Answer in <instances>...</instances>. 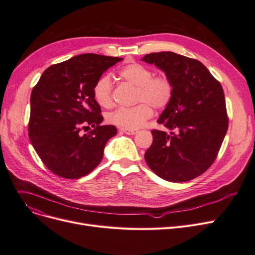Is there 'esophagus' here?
Masks as SVG:
<instances>
[{
  "label": "esophagus",
  "instance_id": "esophagus-1",
  "mask_svg": "<svg viewBox=\"0 0 255 255\" xmlns=\"http://www.w3.org/2000/svg\"><path fill=\"white\" fill-rule=\"evenodd\" d=\"M121 131L124 132V133H126L128 135H133L138 132L136 129H127V128H121Z\"/></svg>",
  "mask_w": 255,
  "mask_h": 255
}]
</instances>
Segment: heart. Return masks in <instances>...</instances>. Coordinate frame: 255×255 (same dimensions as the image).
<instances>
[{"instance_id": "b5f03b06", "label": "heart", "mask_w": 255, "mask_h": 255, "mask_svg": "<svg viewBox=\"0 0 255 255\" xmlns=\"http://www.w3.org/2000/svg\"><path fill=\"white\" fill-rule=\"evenodd\" d=\"M122 78L137 87L135 101L142 102L131 108H118L107 115V122L121 128L136 129L153 116L154 108L167 106L173 96V84L167 76H153V72L140 63L126 65L120 72ZM113 80L104 75L97 80L93 88L95 101L101 107L113 104Z\"/></svg>"}]
</instances>
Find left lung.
I'll return each instance as SVG.
<instances>
[{"label": "left lung", "instance_id": "left-lung-1", "mask_svg": "<svg viewBox=\"0 0 255 255\" xmlns=\"http://www.w3.org/2000/svg\"><path fill=\"white\" fill-rule=\"evenodd\" d=\"M162 71L173 84V96L157 120L169 129L152 130L145 153L149 168L172 182L192 180L215 161L228 129L223 88L200 61L173 52L141 58Z\"/></svg>", "mask_w": 255, "mask_h": 255}]
</instances>
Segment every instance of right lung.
<instances>
[{"instance_id":"right-lung-1","label":"right lung","mask_w":255,"mask_h":255,"mask_svg":"<svg viewBox=\"0 0 255 255\" xmlns=\"http://www.w3.org/2000/svg\"><path fill=\"white\" fill-rule=\"evenodd\" d=\"M121 60L91 53L77 55L49 66L33 87L29 138L54 174L77 179L101 162L106 142L117 134V128L101 126V107L93 88L102 74ZM85 126L94 130L81 135Z\"/></svg>"}]
</instances>
